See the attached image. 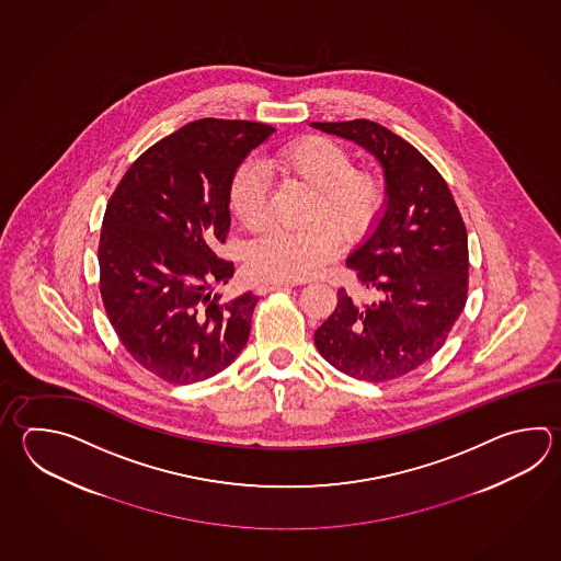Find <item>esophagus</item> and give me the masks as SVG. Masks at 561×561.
Returning a JSON list of instances; mask_svg holds the SVG:
<instances>
[{"label": "esophagus", "mask_w": 561, "mask_h": 561, "mask_svg": "<svg viewBox=\"0 0 561 561\" xmlns=\"http://www.w3.org/2000/svg\"><path fill=\"white\" fill-rule=\"evenodd\" d=\"M291 286V284H286V282H263L260 286L255 287V291L260 294V296H265V294H270V291H277V289H286V287Z\"/></svg>", "instance_id": "1"}]
</instances>
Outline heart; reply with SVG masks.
Masks as SVG:
<instances>
[{
    "mask_svg": "<svg viewBox=\"0 0 561 561\" xmlns=\"http://www.w3.org/2000/svg\"><path fill=\"white\" fill-rule=\"evenodd\" d=\"M275 172L311 190L308 229L263 231L245 250V267L267 282H299L332 260L340 238H359L381 207V187L369 172L354 170L350 153L323 136H306L282 149ZM229 209L248 229L262 228L267 214V183L253 161H243L231 175Z\"/></svg>",
    "mask_w": 561,
    "mask_h": 561,
    "instance_id": "1",
    "label": "heart"
}]
</instances>
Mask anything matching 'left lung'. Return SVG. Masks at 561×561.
I'll use <instances>...</instances> for the list:
<instances>
[{
    "mask_svg": "<svg viewBox=\"0 0 561 561\" xmlns=\"http://www.w3.org/2000/svg\"><path fill=\"white\" fill-rule=\"evenodd\" d=\"M311 127L367 149L386 178L378 226L345 262L376 299L357 304L340 287L313 342L352 378H401L439 352L466 308L468 231L446 180L388 127L369 119Z\"/></svg>",
    "mask_w": 561,
    "mask_h": 561,
    "instance_id": "obj_1",
    "label": "left lung"
}]
</instances>
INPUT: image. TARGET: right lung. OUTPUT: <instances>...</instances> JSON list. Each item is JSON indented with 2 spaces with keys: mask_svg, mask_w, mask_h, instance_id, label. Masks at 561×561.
<instances>
[{
  "mask_svg": "<svg viewBox=\"0 0 561 561\" xmlns=\"http://www.w3.org/2000/svg\"><path fill=\"white\" fill-rule=\"evenodd\" d=\"M275 129L197 119L131 163L103 216L100 291L129 355L170 383H195L240 355L257 296L221 301L233 263L216 255L229 231V180Z\"/></svg>",
  "mask_w": 561,
  "mask_h": 561,
  "instance_id": "obj_1",
  "label": "right lung"
}]
</instances>
